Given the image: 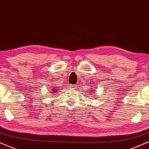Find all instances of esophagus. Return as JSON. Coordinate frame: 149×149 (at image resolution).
Listing matches in <instances>:
<instances>
[{"mask_svg":"<svg viewBox=\"0 0 149 149\" xmlns=\"http://www.w3.org/2000/svg\"><path fill=\"white\" fill-rule=\"evenodd\" d=\"M70 86H71V88H72V89H73V90H76L77 89V87H78L76 84H73V85H71Z\"/></svg>","mask_w":149,"mask_h":149,"instance_id":"34e87169","label":"esophagus"}]
</instances>
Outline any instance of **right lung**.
Masks as SVG:
<instances>
[{"label":"right lung","instance_id":"obj_1","mask_svg":"<svg viewBox=\"0 0 149 149\" xmlns=\"http://www.w3.org/2000/svg\"><path fill=\"white\" fill-rule=\"evenodd\" d=\"M55 90H57V89H55Z\"/></svg>","mask_w":149,"mask_h":149}]
</instances>
